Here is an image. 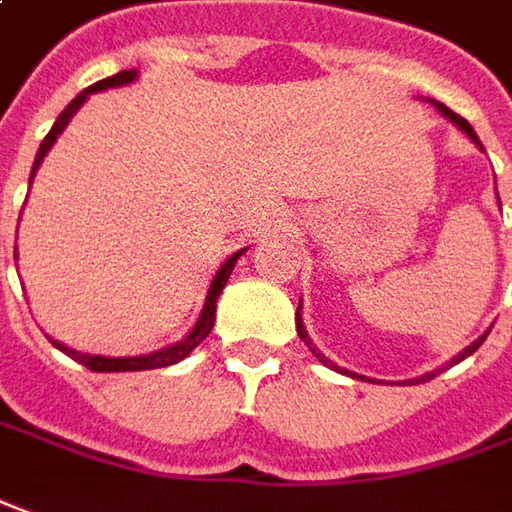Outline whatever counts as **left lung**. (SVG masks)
I'll return each mask as SVG.
<instances>
[{
  "instance_id": "obj_1",
  "label": "left lung",
  "mask_w": 512,
  "mask_h": 512,
  "mask_svg": "<svg viewBox=\"0 0 512 512\" xmlns=\"http://www.w3.org/2000/svg\"><path fill=\"white\" fill-rule=\"evenodd\" d=\"M426 102H432V105H435V108H438L440 114L446 116V119H449V122H454V125H457V128L463 130L465 136H468V139H471V142L477 144L479 150H485V147H482V142H479V136H477V133H474V128H471V125H468V122H465L463 116H457V114H454V111H451V108H446V105H443V102H438V100H426ZM295 329H298V334H301V340H303V343H306V348H309V351H312V354H315L317 362H323V365H326V368L337 370V373H345V376H351V379H365V376H359V373H354V370H345V368H340V365H334V362H331V359L326 357V354H323V351H320V348H315V343H312V337H309V331H306V326H303L301 303H298V315H295ZM485 337H488V331H485V334H482V337H477V340H474V343L468 345V348H463V351H460V354H457V357L451 359V362H449V368H451V365H457V362H463L465 357H471V354H474V351H477L479 345L485 343ZM440 370H443V368L432 370V373H424V376H418V379H407V382H410V384L429 382V379H435V376H438ZM365 382H370V379H365ZM407 382H404V384H407Z\"/></svg>"
}]
</instances>
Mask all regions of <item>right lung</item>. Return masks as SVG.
<instances>
[{"label":"right lung","mask_w":512,"mask_h":512,"mask_svg":"<svg viewBox=\"0 0 512 512\" xmlns=\"http://www.w3.org/2000/svg\"><path fill=\"white\" fill-rule=\"evenodd\" d=\"M136 80H139V72H136V69H125V72H116L114 77H105V80H100V83L88 86L86 91H80V94H77V97L63 108L61 116L55 119V125H52V130L47 133V139H44L41 147H38V153H35V161H33V172H30V183H33L35 172H38L41 161H44V155L52 150V144L58 142V136L63 133V128L72 122V116L80 111V105H83L91 94L105 91V88L128 86V83H136ZM245 250L248 248L236 250V253H231V256L220 264L217 276L211 278L209 292H206V303H203V309H200L197 323L192 326V331H189L183 340H178V343L167 345V348H158V351H153V354H142V357H102V354H88V351L69 348V345L61 343V340H52V337L47 334L49 343L55 345L58 351H63L66 357H72L74 362H80V365H86L88 370H94V373H125V370H153V368H167V365H175V362H181V359L189 357L197 345L209 337L211 326H214V315H217V298H220V292L225 290V284H228V278H231V270H234L236 259H239ZM13 259H19V253H16V250H13Z\"/></svg>","instance_id":"add662e5"}]
</instances>
